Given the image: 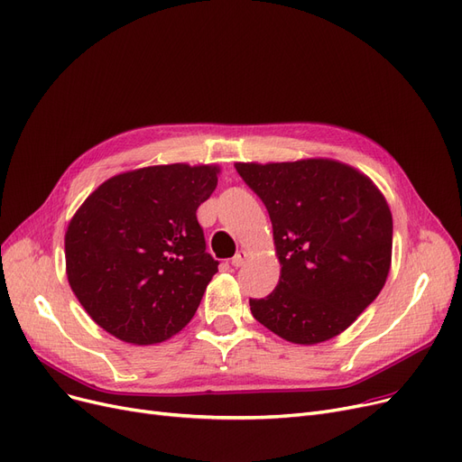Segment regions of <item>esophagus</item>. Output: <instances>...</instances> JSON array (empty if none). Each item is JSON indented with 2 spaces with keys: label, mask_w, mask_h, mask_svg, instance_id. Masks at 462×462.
<instances>
[{
  "label": "esophagus",
  "mask_w": 462,
  "mask_h": 462,
  "mask_svg": "<svg viewBox=\"0 0 462 462\" xmlns=\"http://www.w3.org/2000/svg\"><path fill=\"white\" fill-rule=\"evenodd\" d=\"M247 258H249V253H247V251H244V249H242V251H237V253H236V256L232 258V266H234V268L244 266Z\"/></svg>",
  "instance_id": "34e87169"
}]
</instances>
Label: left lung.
Segmentation results:
<instances>
[{
	"label": "left lung",
	"instance_id": "obj_1",
	"mask_svg": "<svg viewBox=\"0 0 462 462\" xmlns=\"http://www.w3.org/2000/svg\"><path fill=\"white\" fill-rule=\"evenodd\" d=\"M272 220L281 277L249 300L260 325L298 346L347 330L383 289L393 258V215L368 175L332 158L236 162Z\"/></svg>",
	"mask_w": 462,
	"mask_h": 462
}]
</instances>
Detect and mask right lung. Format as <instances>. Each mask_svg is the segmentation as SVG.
Instances as JSON below:
<instances>
[{"label": "right lung", "instance_id": "1", "mask_svg": "<svg viewBox=\"0 0 462 462\" xmlns=\"http://www.w3.org/2000/svg\"><path fill=\"white\" fill-rule=\"evenodd\" d=\"M218 173L217 164L183 162L123 171L75 211L66 275L97 327L152 346L190 323L218 266L196 218Z\"/></svg>", "mask_w": 462, "mask_h": 462}]
</instances>
